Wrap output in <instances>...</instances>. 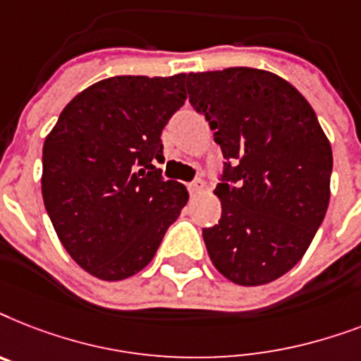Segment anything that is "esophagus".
I'll use <instances>...</instances> for the list:
<instances>
[{"mask_svg": "<svg viewBox=\"0 0 361 361\" xmlns=\"http://www.w3.org/2000/svg\"><path fill=\"white\" fill-rule=\"evenodd\" d=\"M203 188H204V183L201 180V178H195L194 183L188 184V190H190V194H192V195L199 194V192H203Z\"/></svg>", "mask_w": 361, "mask_h": 361, "instance_id": "1", "label": "esophagus"}]
</instances>
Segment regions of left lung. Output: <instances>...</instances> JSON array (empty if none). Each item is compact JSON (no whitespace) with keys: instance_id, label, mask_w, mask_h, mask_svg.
I'll use <instances>...</instances> for the list:
<instances>
[{"instance_id":"1","label":"left lung","mask_w":361,"mask_h":361,"mask_svg":"<svg viewBox=\"0 0 361 361\" xmlns=\"http://www.w3.org/2000/svg\"><path fill=\"white\" fill-rule=\"evenodd\" d=\"M192 108L221 147V218L203 229L210 261L233 283L281 278L307 252L330 201L334 158L310 102L272 72H190Z\"/></svg>"}]
</instances>
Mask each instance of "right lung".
Wrapping results in <instances>:
<instances>
[{"instance_id":"1","label":"right lung","mask_w":361,"mask_h":361,"mask_svg":"<svg viewBox=\"0 0 361 361\" xmlns=\"http://www.w3.org/2000/svg\"><path fill=\"white\" fill-rule=\"evenodd\" d=\"M186 74L115 76L66 104L42 149V199L74 261L119 281L152 261L167 227L188 203L166 180L164 126L186 100Z\"/></svg>"}]
</instances>
